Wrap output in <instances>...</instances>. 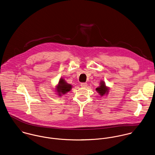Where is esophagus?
I'll use <instances>...</instances> for the list:
<instances>
[{
  "instance_id": "34e87169",
  "label": "esophagus",
  "mask_w": 155,
  "mask_h": 155,
  "mask_svg": "<svg viewBox=\"0 0 155 155\" xmlns=\"http://www.w3.org/2000/svg\"><path fill=\"white\" fill-rule=\"evenodd\" d=\"M87 84L86 83H81V86L82 87H87Z\"/></svg>"
}]
</instances>
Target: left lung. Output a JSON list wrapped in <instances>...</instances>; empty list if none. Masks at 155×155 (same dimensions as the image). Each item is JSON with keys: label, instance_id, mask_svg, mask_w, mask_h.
I'll return each instance as SVG.
<instances>
[{"label": "left lung", "instance_id": "obj_1", "mask_svg": "<svg viewBox=\"0 0 155 155\" xmlns=\"http://www.w3.org/2000/svg\"><path fill=\"white\" fill-rule=\"evenodd\" d=\"M96 90L101 96H104L105 95V94H108V91H109L107 87H106L104 81H101L100 83L99 87H97Z\"/></svg>", "mask_w": 155, "mask_h": 155}]
</instances>
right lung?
Wrapping results in <instances>:
<instances>
[{
	"label": "right lung",
	"mask_w": 155,
	"mask_h": 155,
	"mask_svg": "<svg viewBox=\"0 0 155 155\" xmlns=\"http://www.w3.org/2000/svg\"><path fill=\"white\" fill-rule=\"evenodd\" d=\"M72 88V86L71 84H68L63 78H61L59 82V84L57 86L56 91L59 96H62L65 93L71 91Z\"/></svg>",
	"instance_id": "right-lung-1"
}]
</instances>
